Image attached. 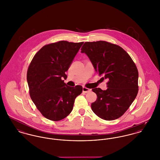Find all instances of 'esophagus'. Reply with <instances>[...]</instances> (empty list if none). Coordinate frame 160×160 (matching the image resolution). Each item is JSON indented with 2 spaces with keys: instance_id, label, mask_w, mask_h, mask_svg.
Here are the masks:
<instances>
[{
  "instance_id": "34e87169",
  "label": "esophagus",
  "mask_w": 160,
  "mask_h": 160,
  "mask_svg": "<svg viewBox=\"0 0 160 160\" xmlns=\"http://www.w3.org/2000/svg\"><path fill=\"white\" fill-rule=\"evenodd\" d=\"M91 91V89H89V88H87L85 86L83 87V92H84L85 93H88L89 92Z\"/></svg>"
}]
</instances>
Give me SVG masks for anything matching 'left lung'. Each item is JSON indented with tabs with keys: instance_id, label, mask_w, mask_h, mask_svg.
I'll return each mask as SVG.
<instances>
[{
	"instance_id": "1",
	"label": "left lung",
	"mask_w": 160,
	"mask_h": 160,
	"mask_svg": "<svg viewBox=\"0 0 160 160\" xmlns=\"http://www.w3.org/2000/svg\"><path fill=\"white\" fill-rule=\"evenodd\" d=\"M102 78L108 79V89H92L97 95L91 104L98 117L111 121L122 117L138 92V72L131 56L120 46L106 41L86 42L81 49Z\"/></svg>"
}]
</instances>
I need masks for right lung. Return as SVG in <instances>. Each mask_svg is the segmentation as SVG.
<instances>
[{"label": "right lung", "instance_id": "right-lung-1", "mask_svg": "<svg viewBox=\"0 0 160 160\" xmlns=\"http://www.w3.org/2000/svg\"><path fill=\"white\" fill-rule=\"evenodd\" d=\"M83 42L59 41L42 48L32 59L27 71L31 100L43 117L59 121L71 112L75 98L82 94L80 85L68 86L63 78Z\"/></svg>", "mask_w": 160, "mask_h": 160}]
</instances>
